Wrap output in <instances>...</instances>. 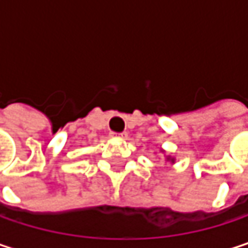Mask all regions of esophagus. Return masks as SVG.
Returning <instances> with one entry per match:
<instances>
[{
  "label": "esophagus",
  "instance_id": "34e87169",
  "mask_svg": "<svg viewBox=\"0 0 248 248\" xmlns=\"http://www.w3.org/2000/svg\"><path fill=\"white\" fill-rule=\"evenodd\" d=\"M110 135H112V136H118V138H126V136H127L126 132H112Z\"/></svg>",
  "mask_w": 248,
  "mask_h": 248
}]
</instances>
